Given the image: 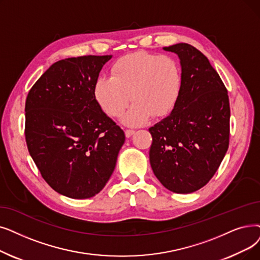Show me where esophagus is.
<instances>
[{
	"mask_svg": "<svg viewBox=\"0 0 260 260\" xmlns=\"http://www.w3.org/2000/svg\"><path fill=\"white\" fill-rule=\"evenodd\" d=\"M134 133H135L134 129H126V131H125V136H126V137H131Z\"/></svg>",
	"mask_w": 260,
	"mask_h": 260,
	"instance_id": "34e87169",
	"label": "esophagus"
}]
</instances>
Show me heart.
Segmentation results:
<instances>
[{
  "mask_svg": "<svg viewBox=\"0 0 260 260\" xmlns=\"http://www.w3.org/2000/svg\"><path fill=\"white\" fill-rule=\"evenodd\" d=\"M182 87V71L169 55L135 52L123 56L111 68V76L100 77L94 95L100 106L112 118H119L134 102L123 121L141 125L153 117L170 112Z\"/></svg>",
  "mask_w": 260,
  "mask_h": 260,
  "instance_id": "heart-1",
  "label": "heart"
}]
</instances>
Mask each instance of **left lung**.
Wrapping results in <instances>:
<instances>
[{
	"label": "left lung",
	"instance_id": "8db88e82",
	"mask_svg": "<svg viewBox=\"0 0 260 260\" xmlns=\"http://www.w3.org/2000/svg\"><path fill=\"white\" fill-rule=\"evenodd\" d=\"M164 49L178 55L182 87L171 114L149 128L150 162L168 190L191 193L209 182L228 152L230 100L202 52L188 43Z\"/></svg>",
	"mask_w": 260,
	"mask_h": 260
}]
</instances>
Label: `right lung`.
Instances as JSON below:
<instances>
[{
	"mask_svg": "<svg viewBox=\"0 0 260 260\" xmlns=\"http://www.w3.org/2000/svg\"><path fill=\"white\" fill-rule=\"evenodd\" d=\"M110 55H87L53 63L30 88L25 140L43 179L56 192L89 199L104 188L125 141L106 116L94 85Z\"/></svg>",
	"mask_w": 260,
	"mask_h": 260,
	"instance_id": "right-lung-1",
	"label": "right lung"
}]
</instances>
